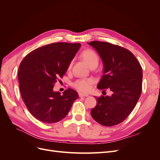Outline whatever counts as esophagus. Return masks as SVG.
<instances>
[{"instance_id": "obj_1", "label": "esophagus", "mask_w": 160, "mask_h": 160, "mask_svg": "<svg viewBox=\"0 0 160 160\" xmlns=\"http://www.w3.org/2000/svg\"><path fill=\"white\" fill-rule=\"evenodd\" d=\"M79 97H88L89 95H88V94H85V93H79Z\"/></svg>"}]
</instances>
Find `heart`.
Masks as SVG:
<instances>
[{
	"label": "heart",
	"instance_id": "obj_1",
	"mask_svg": "<svg viewBox=\"0 0 160 160\" xmlns=\"http://www.w3.org/2000/svg\"><path fill=\"white\" fill-rule=\"evenodd\" d=\"M81 57L88 64L90 68L93 67H97L99 63V57L97 53L91 49H87L85 50L81 54ZM72 65V62H71L68 69H70ZM95 83V80L93 78H83V79H79L76 80L73 83L72 86L81 92H84L87 93L89 92L91 88L92 85Z\"/></svg>",
	"mask_w": 160,
	"mask_h": 160
}]
</instances>
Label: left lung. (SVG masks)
Here are the masks:
<instances>
[{
    "instance_id": "1",
    "label": "left lung",
    "mask_w": 160,
    "mask_h": 160,
    "mask_svg": "<svg viewBox=\"0 0 160 160\" xmlns=\"http://www.w3.org/2000/svg\"><path fill=\"white\" fill-rule=\"evenodd\" d=\"M88 44L98 52L103 64L98 88L109 89L113 93L95 98L97 105L91 115L99 124L113 126L126 119L138 103L142 89V68L133 53L122 47L101 41Z\"/></svg>"
}]
</instances>
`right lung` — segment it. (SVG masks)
<instances>
[{
    "label": "right lung",
    "instance_id": "1",
    "mask_svg": "<svg viewBox=\"0 0 160 160\" xmlns=\"http://www.w3.org/2000/svg\"><path fill=\"white\" fill-rule=\"evenodd\" d=\"M80 47V43H52L33 50L21 61L18 79L22 99L29 112L41 122H59L79 98L72 89L61 95L53 88L65 74Z\"/></svg>",
    "mask_w": 160,
    "mask_h": 160
}]
</instances>
